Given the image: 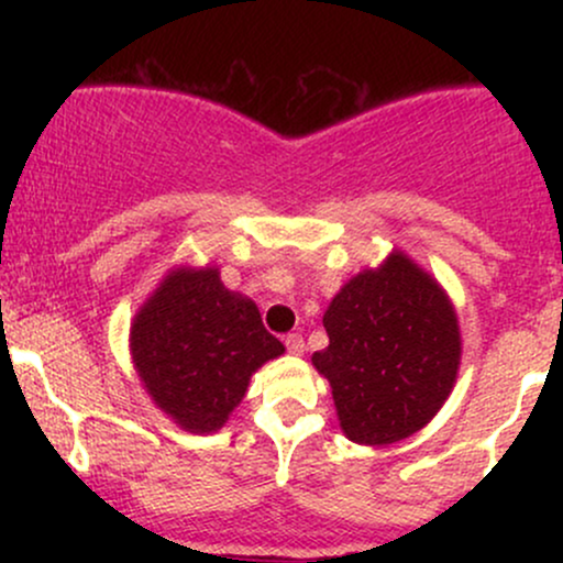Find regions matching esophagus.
Here are the masks:
<instances>
[{"label": "esophagus", "instance_id": "esophagus-1", "mask_svg": "<svg viewBox=\"0 0 563 563\" xmlns=\"http://www.w3.org/2000/svg\"><path fill=\"white\" fill-rule=\"evenodd\" d=\"M286 349L290 354H296V357H301L303 349H307V344H303V339L299 333H288L286 335Z\"/></svg>", "mask_w": 563, "mask_h": 563}]
</instances>
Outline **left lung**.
Returning <instances> with one entry per match:
<instances>
[{
	"mask_svg": "<svg viewBox=\"0 0 563 563\" xmlns=\"http://www.w3.org/2000/svg\"><path fill=\"white\" fill-rule=\"evenodd\" d=\"M328 344L312 354L346 439L402 442L448 402L461 371V325L448 290L394 249L341 286L322 314Z\"/></svg>",
	"mask_w": 563,
	"mask_h": 563,
	"instance_id": "obj_1",
	"label": "left lung"
}]
</instances>
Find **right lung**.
Listing matches in <instances>:
<instances>
[{"label":"right lung","mask_w":563,"mask_h":563,"mask_svg":"<svg viewBox=\"0 0 563 563\" xmlns=\"http://www.w3.org/2000/svg\"><path fill=\"white\" fill-rule=\"evenodd\" d=\"M134 371L153 405L190 434H214L249 380L286 346L249 296L224 288L219 267L177 264L129 328Z\"/></svg>","instance_id":"add662e5"}]
</instances>
